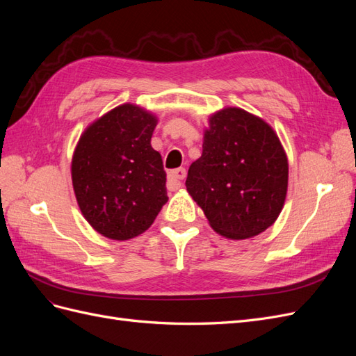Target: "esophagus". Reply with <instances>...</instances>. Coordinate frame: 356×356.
I'll use <instances>...</instances> for the list:
<instances>
[{"label":"esophagus","instance_id":"1","mask_svg":"<svg viewBox=\"0 0 356 356\" xmlns=\"http://www.w3.org/2000/svg\"><path fill=\"white\" fill-rule=\"evenodd\" d=\"M187 172L184 168H178V169H174L169 172V177H168V186H169V190H175L178 187H181V182L186 178Z\"/></svg>","mask_w":356,"mask_h":356}]
</instances>
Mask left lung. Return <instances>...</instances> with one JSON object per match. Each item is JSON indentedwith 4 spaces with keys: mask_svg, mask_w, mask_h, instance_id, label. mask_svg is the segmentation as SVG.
Returning <instances> with one entry per match:
<instances>
[{
    "mask_svg": "<svg viewBox=\"0 0 356 356\" xmlns=\"http://www.w3.org/2000/svg\"><path fill=\"white\" fill-rule=\"evenodd\" d=\"M187 191L211 227L230 239L260 234L276 221L288 187V160L273 129L241 108L213 114Z\"/></svg>",
    "mask_w": 356,
    "mask_h": 356,
    "instance_id": "obj_1",
    "label": "left lung"
}]
</instances>
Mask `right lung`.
I'll list each match as a JSON object with an SVG mask.
<instances>
[{"instance_id": "add662e5", "label": "right lung", "mask_w": 356, "mask_h": 356, "mask_svg": "<svg viewBox=\"0 0 356 356\" xmlns=\"http://www.w3.org/2000/svg\"><path fill=\"white\" fill-rule=\"evenodd\" d=\"M156 117L124 104L86 129L72 157V186L92 227L114 241L144 233L168 202L166 172L152 147Z\"/></svg>"}]
</instances>
